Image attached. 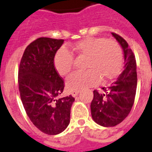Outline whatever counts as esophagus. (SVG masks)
I'll return each mask as SVG.
<instances>
[{"instance_id": "34e87169", "label": "esophagus", "mask_w": 152, "mask_h": 152, "mask_svg": "<svg viewBox=\"0 0 152 152\" xmlns=\"http://www.w3.org/2000/svg\"><path fill=\"white\" fill-rule=\"evenodd\" d=\"M79 91H72V96L75 97V96H76L79 94Z\"/></svg>"}]
</instances>
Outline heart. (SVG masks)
<instances>
[{"label": "heart", "mask_w": 152, "mask_h": 152, "mask_svg": "<svg viewBox=\"0 0 152 152\" xmlns=\"http://www.w3.org/2000/svg\"><path fill=\"white\" fill-rule=\"evenodd\" d=\"M72 50L79 56H87L85 72L72 74L67 80L70 91H80L103 82L114 79L123 64L122 50L116 42L104 38H87L72 46ZM73 56L67 49L59 50L54 64L60 76H67L73 67Z\"/></svg>", "instance_id": "heart-1"}]
</instances>
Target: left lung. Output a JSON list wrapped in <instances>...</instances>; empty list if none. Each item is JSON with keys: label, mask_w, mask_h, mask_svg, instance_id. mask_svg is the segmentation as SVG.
<instances>
[{"label": "left lung", "mask_w": 152, "mask_h": 152, "mask_svg": "<svg viewBox=\"0 0 152 152\" xmlns=\"http://www.w3.org/2000/svg\"><path fill=\"white\" fill-rule=\"evenodd\" d=\"M112 35L118 42L124 54V68L118 79L103 92L93 91L91 114L93 121L109 127L121 123L133 106L137 88L136 60L132 50L123 38L115 33Z\"/></svg>", "instance_id": "8db88e82"}]
</instances>
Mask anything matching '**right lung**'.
Wrapping results in <instances>:
<instances>
[{"mask_svg":"<svg viewBox=\"0 0 152 152\" xmlns=\"http://www.w3.org/2000/svg\"><path fill=\"white\" fill-rule=\"evenodd\" d=\"M64 39L39 38L26 48L20 62L18 87L26 114L42 132L56 135L67 127L75 98L59 97L64 83L54 65Z\"/></svg>","mask_w":152,"mask_h":152,"instance_id":"right-lung-1","label":"right lung"}]
</instances>
